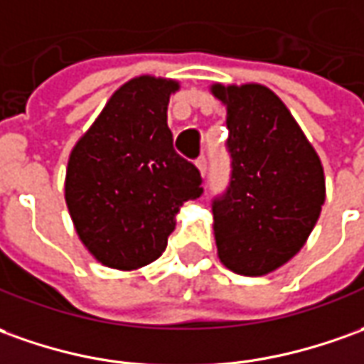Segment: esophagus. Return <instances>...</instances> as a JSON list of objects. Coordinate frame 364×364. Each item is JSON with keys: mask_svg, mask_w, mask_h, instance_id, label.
<instances>
[{"mask_svg": "<svg viewBox=\"0 0 364 364\" xmlns=\"http://www.w3.org/2000/svg\"><path fill=\"white\" fill-rule=\"evenodd\" d=\"M196 166H198V170H200V174H202V176H206V170H208V160H206V156H200L196 160Z\"/></svg>", "mask_w": 364, "mask_h": 364, "instance_id": "esophagus-1", "label": "esophagus"}]
</instances>
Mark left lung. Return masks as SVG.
Returning <instances> with one entry per match:
<instances>
[{
	"instance_id": "8db88e82",
	"label": "left lung",
	"mask_w": 364,
	"mask_h": 364,
	"mask_svg": "<svg viewBox=\"0 0 364 364\" xmlns=\"http://www.w3.org/2000/svg\"><path fill=\"white\" fill-rule=\"evenodd\" d=\"M228 109L230 186L212 202L218 255L240 275H265L307 242L325 202L317 152L263 85L212 87Z\"/></svg>"
}]
</instances>
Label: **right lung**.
Returning a JSON list of instances; mask_svg holds the SVG:
<instances>
[{
  "mask_svg": "<svg viewBox=\"0 0 364 364\" xmlns=\"http://www.w3.org/2000/svg\"><path fill=\"white\" fill-rule=\"evenodd\" d=\"M174 91L176 81L150 75L124 82L69 156L65 200L75 230L114 269L160 257L182 204L204 190L200 170L172 144Z\"/></svg>",
  "mask_w": 364,
  "mask_h": 364,
  "instance_id": "right-lung-1",
  "label": "right lung"
}]
</instances>
